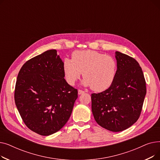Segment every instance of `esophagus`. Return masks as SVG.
Returning <instances> with one entry per match:
<instances>
[{"label": "esophagus", "mask_w": 160, "mask_h": 160, "mask_svg": "<svg viewBox=\"0 0 160 160\" xmlns=\"http://www.w3.org/2000/svg\"><path fill=\"white\" fill-rule=\"evenodd\" d=\"M84 93H85V91H82V90H81V89H78V95H82V94Z\"/></svg>", "instance_id": "esophagus-1"}]
</instances>
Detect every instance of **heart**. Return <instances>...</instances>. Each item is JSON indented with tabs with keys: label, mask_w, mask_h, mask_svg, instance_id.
Listing matches in <instances>:
<instances>
[{
	"label": "heart",
	"mask_w": 160,
	"mask_h": 160,
	"mask_svg": "<svg viewBox=\"0 0 160 160\" xmlns=\"http://www.w3.org/2000/svg\"><path fill=\"white\" fill-rule=\"evenodd\" d=\"M117 69L115 59L95 50H77L72 59L63 61L64 77L70 85H74L83 72L82 83L93 91L100 92L110 88L114 82Z\"/></svg>",
	"instance_id": "1"
}]
</instances>
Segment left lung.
<instances>
[{
  "mask_svg": "<svg viewBox=\"0 0 160 160\" xmlns=\"http://www.w3.org/2000/svg\"><path fill=\"white\" fill-rule=\"evenodd\" d=\"M117 70L112 85L91 94V110L96 122L112 132L130 127L139 119L147 93L143 72L135 59L115 52Z\"/></svg>",
  "mask_w": 160,
  "mask_h": 160,
  "instance_id": "left-lung-1",
  "label": "left lung"
}]
</instances>
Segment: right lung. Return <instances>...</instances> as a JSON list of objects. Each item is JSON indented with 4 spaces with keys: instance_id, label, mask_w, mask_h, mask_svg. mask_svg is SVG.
Wrapping results in <instances>:
<instances>
[{
    "instance_id": "add662e5",
    "label": "right lung",
    "mask_w": 160,
    "mask_h": 160,
    "mask_svg": "<svg viewBox=\"0 0 160 160\" xmlns=\"http://www.w3.org/2000/svg\"><path fill=\"white\" fill-rule=\"evenodd\" d=\"M14 98L27 127L39 135L49 136L69 120L78 90L65 80L63 62L56 50H49L22 65Z\"/></svg>"
}]
</instances>
